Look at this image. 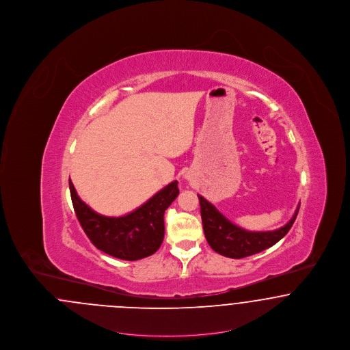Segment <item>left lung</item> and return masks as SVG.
<instances>
[{"label": "left lung", "mask_w": 350, "mask_h": 350, "mask_svg": "<svg viewBox=\"0 0 350 350\" xmlns=\"http://www.w3.org/2000/svg\"><path fill=\"white\" fill-rule=\"evenodd\" d=\"M198 198L202 224L207 243L219 254L230 258H244L277 244L290 231L299 211L298 206L291 220L275 231L250 232L233 224L217 211L213 203L204 200L202 196H198Z\"/></svg>", "instance_id": "left-lung-1"}]
</instances>
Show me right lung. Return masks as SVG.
<instances>
[{
  "mask_svg": "<svg viewBox=\"0 0 350 350\" xmlns=\"http://www.w3.org/2000/svg\"><path fill=\"white\" fill-rule=\"evenodd\" d=\"M69 190L76 217L93 245L127 261L142 260L160 248L165 233V210L180 193L178 183L173 181L133 213L114 217L93 211L80 200L70 180Z\"/></svg>",
  "mask_w": 350,
  "mask_h": 350,
  "instance_id": "obj_1",
  "label": "right lung"
}]
</instances>
